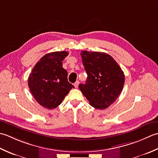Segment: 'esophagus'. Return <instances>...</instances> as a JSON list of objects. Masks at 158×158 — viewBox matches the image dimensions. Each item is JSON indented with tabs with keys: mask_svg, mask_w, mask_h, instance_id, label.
I'll list each match as a JSON object with an SVG mask.
<instances>
[{
	"mask_svg": "<svg viewBox=\"0 0 158 158\" xmlns=\"http://www.w3.org/2000/svg\"><path fill=\"white\" fill-rule=\"evenodd\" d=\"M79 81H76L75 83H74V85H74V86H75V87L76 88H77V87H78V85H79Z\"/></svg>",
	"mask_w": 158,
	"mask_h": 158,
	"instance_id": "34e87169",
	"label": "esophagus"
}]
</instances>
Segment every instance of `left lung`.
<instances>
[{"mask_svg": "<svg viewBox=\"0 0 158 158\" xmlns=\"http://www.w3.org/2000/svg\"><path fill=\"white\" fill-rule=\"evenodd\" d=\"M80 55L87 79L85 85L80 84V90L93 107L100 110L108 108L123 90V72L108 54L85 50Z\"/></svg>", "mask_w": 158, "mask_h": 158, "instance_id": "left-lung-1", "label": "left lung"}]
</instances>
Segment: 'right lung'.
I'll use <instances>...</instances> for the list:
<instances>
[{"label": "right lung", "instance_id": "add662e5", "mask_svg": "<svg viewBox=\"0 0 158 158\" xmlns=\"http://www.w3.org/2000/svg\"><path fill=\"white\" fill-rule=\"evenodd\" d=\"M68 54L66 51L46 54L29 74L28 87L34 98L44 108H56L74 88L67 80V72L63 67L62 61Z\"/></svg>", "mask_w": 158, "mask_h": 158}]
</instances>
